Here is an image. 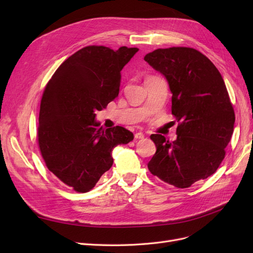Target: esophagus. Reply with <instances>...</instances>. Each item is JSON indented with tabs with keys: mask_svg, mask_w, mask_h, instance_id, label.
<instances>
[{
	"mask_svg": "<svg viewBox=\"0 0 253 253\" xmlns=\"http://www.w3.org/2000/svg\"><path fill=\"white\" fill-rule=\"evenodd\" d=\"M135 138H136V139H142V138H144V134L141 133V132L136 133V134H135Z\"/></svg>",
	"mask_w": 253,
	"mask_h": 253,
	"instance_id": "1",
	"label": "esophagus"
}]
</instances>
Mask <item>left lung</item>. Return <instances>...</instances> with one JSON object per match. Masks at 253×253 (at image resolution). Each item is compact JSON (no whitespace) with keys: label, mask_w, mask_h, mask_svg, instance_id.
Here are the masks:
<instances>
[{"label":"left lung","mask_w":253,"mask_h":253,"mask_svg":"<svg viewBox=\"0 0 253 253\" xmlns=\"http://www.w3.org/2000/svg\"><path fill=\"white\" fill-rule=\"evenodd\" d=\"M144 61L166 78L172 114L180 122L174 141L151 135L156 153L148 168L167 183L189 188L217 170L231 139L235 116L224 79L194 48H158L147 53Z\"/></svg>","instance_id":"1"}]
</instances>
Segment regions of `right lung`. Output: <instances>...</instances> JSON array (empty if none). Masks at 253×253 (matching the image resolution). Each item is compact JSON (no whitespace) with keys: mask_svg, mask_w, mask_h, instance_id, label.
Listing matches in <instances>:
<instances>
[{"mask_svg":"<svg viewBox=\"0 0 253 253\" xmlns=\"http://www.w3.org/2000/svg\"><path fill=\"white\" fill-rule=\"evenodd\" d=\"M138 48L86 46L61 64L44 89L38 138L48 170L77 192H88L113 166L112 152L134 135L103 128L96 112L119 94L121 70Z\"/></svg>","mask_w":253,"mask_h":253,"instance_id":"1","label":"right lung"}]
</instances>
